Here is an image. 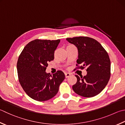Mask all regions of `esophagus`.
Masks as SVG:
<instances>
[{
    "instance_id": "1",
    "label": "esophagus",
    "mask_w": 125,
    "mask_h": 125,
    "mask_svg": "<svg viewBox=\"0 0 125 125\" xmlns=\"http://www.w3.org/2000/svg\"><path fill=\"white\" fill-rule=\"evenodd\" d=\"M65 74V77L66 78L68 77H69L71 76V74L69 73H66Z\"/></svg>"
}]
</instances>
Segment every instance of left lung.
<instances>
[{
  "label": "left lung",
  "instance_id": "8db88e82",
  "mask_svg": "<svg viewBox=\"0 0 125 125\" xmlns=\"http://www.w3.org/2000/svg\"><path fill=\"white\" fill-rule=\"evenodd\" d=\"M67 41L76 46L78 51L77 69L86 68L85 76L77 77L72 86L78 95L92 97L100 94L107 85L110 77V60L108 54L96 40L86 36L67 38ZM82 64L81 67L78 66Z\"/></svg>",
  "mask_w": 125,
  "mask_h": 125
}]
</instances>
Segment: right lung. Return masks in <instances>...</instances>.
<instances>
[{
	"mask_svg": "<svg viewBox=\"0 0 125 125\" xmlns=\"http://www.w3.org/2000/svg\"><path fill=\"white\" fill-rule=\"evenodd\" d=\"M60 40L36 39L25 46L17 63L18 80L25 93L37 101L53 98L65 79L62 71L47 73L48 62L54 60V51Z\"/></svg>",
	"mask_w": 125,
	"mask_h": 125,
	"instance_id": "1",
	"label": "right lung"
}]
</instances>
